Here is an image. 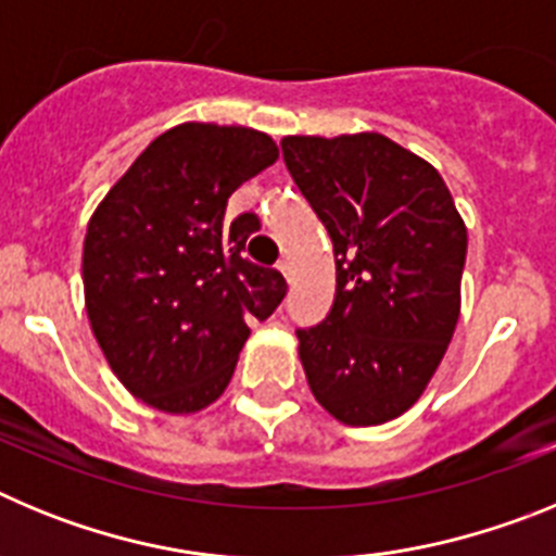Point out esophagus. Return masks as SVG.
Wrapping results in <instances>:
<instances>
[{"label": "esophagus", "instance_id": "obj_1", "mask_svg": "<svg viewBox=\"0 0 556 556\" xmlns=\"http://www.w3.org/2000/svg\"><path fill=\"white\" fill-rule=\"evenodd\" d=\"M278 269H281L287 281H292V278H294V264H292V258H289V255H283L281 262H278Z\"/></svg>", "mask_w": 556, "mask_h": 556}]
</instances>
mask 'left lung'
<instances>
[{"label": "left lung", "mask_w": 556, "mask_h": 556, "mask_svg": "<svg viewBox=\"0 0 556 556\" xmlns=\"http://www.w3.org/2000/svg\"><path fill=\"white\" fill-rule=\"evenodd\" d=\"M281 150L337 262L331 312L294 331L308 387L342 424H387L454 337L468 230L440 172L381 132L287 136Z\"/></svg>", "instance_id": "1"}]
</instances>
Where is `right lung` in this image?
Listing matches in <instances>:
<instances>
[{"label": "right lung", "mask_w": 556, "mask_h": 556, "mask_svg": "<svg viewBox=\"0 0 556 556\" xmlns=\"http://www.w3.org/2000/svg\"><path fill=\"white\" fill-rule=\"evenodd\" d=\"M275 159V141L250 127H172L88 223V320L111 370L144 404L189 415L217 401L248 320H267L283 301V275L242 255L258 217L225 223L230 194Z\"/></svg>", "instance_id": "add662e5"}]
</instances>
